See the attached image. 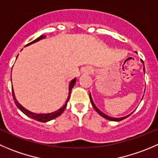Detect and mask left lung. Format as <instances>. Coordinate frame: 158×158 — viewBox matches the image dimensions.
<instances>
[{
	"mask_svg": "<svg viewBox=\"0 0 158 158\" xmlns=\"http://www.w3.org/2000/svg\"><path fill=\"white\" fill-rule=\"evenodd\" d=\"M141 62H143V60H141ZM143 71H144V73H145L144 64H143ZM89 98H90V101H91V103H92V105H93V108H94L95 110H96V111L97 112V113H99V114L100 115V116H102V117H104V118H105V119H106V120H112V121H120V120H124V119H126L127 117H128V116H131V114H132V113H133V112H132V113H131V114L127 115V116H123V117H120V118H114V117H111V116H107V115L104 114L103 113H102V112H101L100 110H99V109H98L97 107L96 106V105H95V104H94V102H93V99H92V96H91V95H90V93H89Z\"/></svg>",
	"mask_w": 158,
	"mask_h": 158,
	"instance_id": "1",
	"label": "left lung"
}]
</instances>
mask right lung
<instances>
[{
	"instance_id": "1",
	"label": "right lung",
	"mask_w": 158,
	"mask_h": 158,
	"mask_svg": "<svg viewBox=\"0 0 158 158\" xmlns=\"http://www.w3.org/2000/svg\"><path fill=\"white\" fill-rule=\"evenodd\" d=\"M45 37H46L45 35H41L40 37H38V38H36L35 40L32 41L31 42H30V43H28L27 45H26V46H27V45H31L32 43H35V42H38V41L41 40V39H43V38H45ZM17 57H18V56H17ZM10 80H11V79H10ZM76 79H73L71 82H70L69 88V96H68V99H67V100L65 101V105H64L63 106L61 107L59 110H56V111L53 112V113H32V112L29 111V110H26L25 108H24V107H23L22 106H21V104H20L19 102L17 101L16 98H15V93H14L13 88H12V95H13V99H14V100H15V104H16L17 106H18V108L19 109V110H21V111L23 113H24L26 116H27L28 117L31 118V119H34V120H37V121L42 122V123H45V122L50 121V120H53V119H55V118L58 117V116H60V115L62 114V113H63V111L65 110V107H66V106H67V102H68L69 99L70 95H71L72 89H73V86H74L75 83H76Z\"/></svg>"
}]
</instances>
